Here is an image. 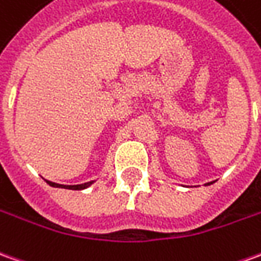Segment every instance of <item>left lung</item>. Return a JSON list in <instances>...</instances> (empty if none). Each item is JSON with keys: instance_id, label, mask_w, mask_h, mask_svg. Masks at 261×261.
<instances>
[{"instance_id": "left-lung-1", "label": "left lung", "mask_w": 261, "mask_h": 261, "mask_svg": "<svg viewBox=\"0 0 261 261\" xmlns=\"http://www.w3.org/2000/svg\"><path fill=\"white\" fill-rule=\"evenodd\" d=\"M213 182H207V184H205V187H207V185H212Z\"/></svg>"}]
</instances>
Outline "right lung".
Segmentation results:
<instances>
[{
    "mask_svg": "<svg viewBox=\"0 0 261 261\" xmlns=\"http://www.w3.org/2000/svg\"><path fill=\"white\" fill-rule=\"evenodd\" d=\"M45 181L48 182L50 187L63 188V189H72V191H82V189H86V188H89L90 185H93V184H94V181H90V182H85V184H80V185H62V184L50 182V181H48V179H45Z\"/></svg>",
    "mask_w": 261,
    "mask_h": 261,
    "instance_id": "obj_1",
    "label": "right lung"
}]
</instances>
